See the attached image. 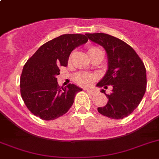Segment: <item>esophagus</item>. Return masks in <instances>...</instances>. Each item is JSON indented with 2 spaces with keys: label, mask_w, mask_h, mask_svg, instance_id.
Wrapping results in <instances>:
<instances>
[{
  "label": "esophagus",
  "mask_w": 159,
  "mask_h": 159,
  "mask_svg": "<svg viewBox=\"0 0 159 159\" xmlns=\"http://www.w3.org/2000/svg\"><path fill=\"white\" fill-rule=\"evenodd\" d=\"M85 91H86V92L88 93L89 94H92V95H93V94L94 93L93 90V89H87L85 90Z\"/></svg>",
  "instance_id": "esophagus-1"
}]
</instances>
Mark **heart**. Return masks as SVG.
<instances>
[{"mask_svg":"<svg viewBox=\"0 0 159 159\" xmlns=\"http://www.w3.org/2000/svg\"><path fill=\"white\" fill-rule=\"evenodd\" d=\"M99 51H101L100 48L92 46L88 48V54L90 55ZM96 78L97 76L94 74H89V73H78L74 76V81H76L77 84L81 86H89L95 81Z\"/></svg>","mask_w":159,"mask_h":159,"instance_id":"b5f03b06","label":"heart"}]
</instances>
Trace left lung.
<instances>
[{
  "label": "left lung",
  "instance_id": "1",
  "mask_svg": "<svg viewBox=\"0 0 159 159\" xmlns=\"http://www.w3.org/2000/svg\"><path fill=\"white\" fill-rule=\"evenodd\" d=\"M90 40L102 46L108 55V70L97 86H112L108 102L97 111L101 115L120 120L132 113L142 101L147 89V73L143 62L135 50L123 40L104 33H87Z\"/></svg>",
  "mask_w": 159,
  "mask_h": 159
}]
</instances>
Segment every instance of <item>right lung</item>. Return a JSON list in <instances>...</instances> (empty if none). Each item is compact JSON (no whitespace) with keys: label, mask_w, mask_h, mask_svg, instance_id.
Masks as SVG:
<instances>
[{"label":"right lung","mask_w":159,"mask_h":159,"mask_svg":"<svg viewBox=\"0 0 159 159\" xmlns=\"http://www.w3.org/2000/svg\"><path fill=\"white\" fill-rule=\"evenodd\" d=\"M88 41L81 34H65L42 45L23 68L20 93L31 113L44 120L62 116L73 105L81 89L74 84L60 87L57 75L66 66L71 51Z\"/></svg>","instance_id":"1"}]
</instances>
